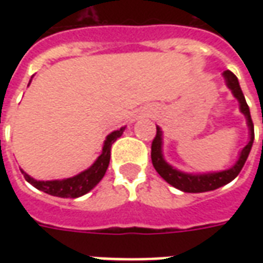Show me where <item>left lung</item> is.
Returning <instances> with one entry per match:
<instances>
[{"mask_svg":"<svg viewBox=\"0 0 263 263\" xmlns=\"http://www.w3.org/2000/svg\"><path fill=\"white\" fill-rule=\"evenodd\" d=\"M222 77L226 80L227 87L231 90L232 96L237 98L238 103H239V111L242 112L245 120H247V125H248L249 131L248 143L239 152L237 162L231 167L220 172H207V173H186V172H182L176 169V167H173L165 160V156H163V132L160 129V126H156V137H155L154 142H152V152H151L154 167L160 176L165 179L166 182L172 184L173 187L184 192V193L211 192V190L222 187V186L232 182L239 175V172L245 165L249 152H251V148H252V143H254V124H252V120H251L249 107L247 101H245V97H243L242 90L239 87V81H238L237 76L230 70H226L222 73Z\"/></svg>","mask_w":263,"mask_h":263,"instance_id":"left-lung-1","label":"left lung"}]
</instances>
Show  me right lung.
Listing matches in <instances>:
<instances>
[{
  "instance_id": "obj_1",
  "label": "right lung",
  "mask_w": 263,
  "mask_h": 263,
  "mask_svg": "<svg viewBox=\"0 0 263 263\" xmlns=\"http://www.w3.org/2000/svg\"><path fill=\"white\" fill-rule=\"evenodd\" d=\"M31 83V81H29ZM29 86V84H28ZM126 126H121L120 129L112 131L109 135H107L103 145V152L98 156L96 162L92 163L88 169L80 172L79 175L67 179H60V180H36L31 177L26 172H22L28 183H31L33 187H36L41 192L56 196V197L63 198H77L88 193L90 190L97 186L100 180L103 179L105 172L108 169L109 158H111V145L124 134Z\"/></svg>"
}]
</instances>
